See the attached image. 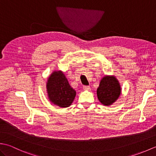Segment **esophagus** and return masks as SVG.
<instances>
[{"label":"esophagus","mask_w":156,"mask_h":156,"mask_svg":"<svg viewBox=\"0 0 156 156\" xmlns=\"http://www.w3.org/2000/svg\"><path fill=\"white\" fill-rule=\"evenodd\" d=\"M83 89L84 90H90V87L89 86H84Z\"/></svg>","instance_id":"obj_1"}]
</instances>
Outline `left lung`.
Listing matches in <instances>:
<instances>
[{"label": "left lung", "instance_id": "1", "mask_svg": "<svg viewBox=\"0 0 156 156\" xmlns=\"http://www.w3.org/2000/svg\"><path fill=\"white\" fill-rule=\"evenodd\" d=\"M121 94V88L113 76H105L102 79L97 88V97L102 105H112Z\"/></svg>", "mask_w": 156, "mask_h": 156}]
</instances>
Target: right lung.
<instances>
[{
	"instance_id": "1",
	"label": "right lung",
	"mask_w": 156,
	"mask_h": 156,
	"mask_svg": "<svg viewBox=\"0 0 156 156\" xmlns=\"http://www.w3.org/2000/svg\"><path fill=\"white\" fill-rule=\"evenodd\" d=\"M47 90L49 100L60 107H68L71 105L76 96V91L69 84L67 78L62 72H54L49 76Z\"/></svg>"
}]
</instances>
